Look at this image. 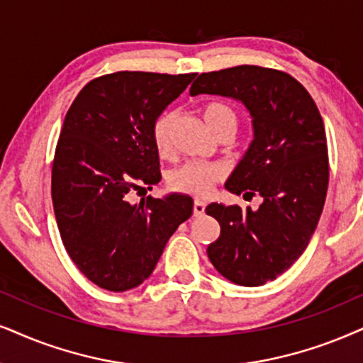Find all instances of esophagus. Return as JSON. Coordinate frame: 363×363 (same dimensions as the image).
Here are the masks:
<instances>
[{
    "label": "esophagus",
    "instance_id": "obj_1",
    "mask_svg": "<svg viewBox=\"0 0 363 363\" xmlns=\"http://www.w3.org/2000/svg\"><path fill=\"white\" fill-rule=\"evenodd\" d=\"M204 209H206V204L203 203V201H199V199H196L194 201V216L196 218H201V216L204 214Z\"/></svg>",
    "mask_w": 363,
    "mask_h": 363
}]
</instances>
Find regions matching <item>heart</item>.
Returning <instances> with one entry per match:
<instances>
[{"label": "heart", "instance_id": "obj_1", "mask_svg": "<svg viewBox=\"0 0 363 363\" xmlns=\"http://www.w3.org/2000/svg\"><path fill=\"white\" fill-rule=\"evenodd\" d=\"M204 118L211 127V130L216 132V128L223 125L224 122H238V116L235 108H231L226 104L211 102L204 107ZM176 121V112L174 110H164L152 121L150 125V137H152L154 147L160 155L169 154L172 147V127ZM223 169L216 164L208 162H186L182 166L169 174L167 184L172 191L182 192V194L203 197L208 196L213 191L214 184L221 181Z\"/></svg>", "mask_w": 363, "mask_h": 363}]
</instances>
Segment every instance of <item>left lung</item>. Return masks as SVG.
Segmentation results:
<instances>
[{"label":"left lung","instance_id":"1","mask_svg":"<svg viewBox=\"0 0 363 363\" xmlns=\"http://www.w3.org/2000/svg\"><path fill=\"white\" fill-rule=\"evenodd\" d=\"M241 100L253 117L255 139L226 189L263 203L256 211L209 204L221 235L208 246L214 268L241 286H259L286 272L308 246L328 189L323 118L303 85L288 73L240 65L201 73L191 95Z\"/></svg>","mask_w":363,"mask_h":363}]
</instances>
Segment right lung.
Segmentation results:
<instances>
[{"instance_id":"obj_1","label":"right lung","mask_w":363,"mask_h":363,"mask_svg":"<svg viewBox=\"0 0 363 363\" xmlns=\"http://www.w3.org/2000/svg\"><path fill=\"white\" fill-rule=\"evenodd\" d=\"M196 73L116 72L89 82L68 108L52 167L55 218L77 268L108 291H127L152 274L174 231L191 218L189 196L134 191L160 181L150 137L155 117Z\"/></svg>"}]
</instances>
